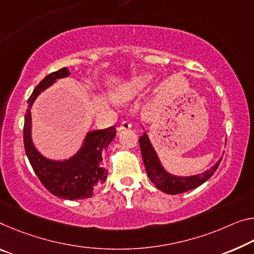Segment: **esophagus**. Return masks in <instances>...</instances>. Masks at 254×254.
<instances>
[{
	"label": "esophagus",
	"mask_w": 254,
	"mask_h": 254,
	"mask_svg": "<svg viewBox=\"0 0 254 254\" xmlns=\"http://www.w3.org/2000/svg\"><path fill=\"white\" fill-rule=\"evenodd\" d=\"M131 127H132V124H131L130 121H123V122L120 124V127H119L118 130H119V131L128 130V128H131Z\"/></svg>",
	"instance_id": "1"
}]
</instances>
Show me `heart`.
Listing matches in <instances>:
<instances>
[{"instance_id": "heart-1", "label": "heart", "mask_w": 254, "mask_h": 254, "mask_svg": "<svg viewBox=\"0 0 254 254\" xmlns=\"http://www.w3.org/2000/svg\"><path fill=\"white\" fill-rule=\"evenodd\" d=\"M151 81V75L149 73H141L133 75L132 78L126 80L113 94V100L119 104H126L138 98L147 90L149 83Z\"/></svg>"}]
</instances>
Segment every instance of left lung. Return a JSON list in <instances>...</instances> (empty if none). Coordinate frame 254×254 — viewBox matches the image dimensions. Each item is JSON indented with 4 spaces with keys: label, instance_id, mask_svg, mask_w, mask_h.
I'll return each instance as SVG.
<instances>
[{
    "label": "left lung",
    "instance_id": "left-lung-1",
    "mask_svg": "<svg viewBox=\"0 0 254 254\" xmlns=\"http://www.w3.org/2000/svg\"><path fill=\"white\" fill-rule=\"evenodd\" d=\"M139 144L149 180L155 184L158 190L167 193V194H179V193H184L200 187L201 184H203L211 178L221 162L220 158L211 168L198 175L175 176L164 170L146 132L139 138Z\"/></svg>",
    "mask_w": 254,
    "mask_h": 254
}]
</instances>
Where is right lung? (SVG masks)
<instances>
[{
	"instance_id": "right-lung-1",
	"label": "right lung",
	"mask_w": 254,
	"mask_h": 254,
	"mask_svg": "<svg viewBox=\"0 0 254 254\" xmlns=\"http://www.w3.org/2000/svg\"><path fill=\"white\" fill-rule=\"evenodd\" d=\"M70 75L67 67L46 75L28 99V110L23 126V143L26 155L34 172L52 194L65 200L90 198L98 185L105 183L107 171L103 167V152L115 138L114 127L88 132L82 147L74 156L65 160H51L44 157L34 146L31 139V105L40 92L56 80Z\"/></svg>"
}]
</instances>
